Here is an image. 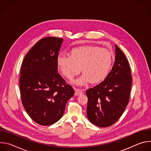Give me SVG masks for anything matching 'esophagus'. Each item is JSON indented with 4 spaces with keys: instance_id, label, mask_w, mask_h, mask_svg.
<instances>
[{
    "instance_id": "esophagus-1",
    "label": "esophagus",
    "mask_w": 151,
    "mask_h": 151,
    "mask_svg": "<svg viewBox=\"0 0 151 151\" xmlns=\"http://www.w3.org/2000/svg\"><path fill=\"white\" fill-rule=\"evenodd\" d=\"M75 96H79V95L82 94V91L81 90H79V89L75 88Z\"/></svg>"
}]
</instances>
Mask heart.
<instances>
[{
    "instance_id": "heart-1",
    "label": "heart",
    "mask_w": 151,
    "mask_h": 151,
    "mask_svg": "<svg viewBox=\"0 0 151 151\" xmlns=\"http://www.w3.org/2000/svg\"><path fill=\"white\" fill-rule=\"evenodd\" d=\"M113 63L112 52L96 46H83L73 49L70 55L60 54L57 59L60 70L71 79L82 70L83 74L73 81L76 85H85L92 81L97 83L108 75Z\"/></svg>"
}]
</instances>
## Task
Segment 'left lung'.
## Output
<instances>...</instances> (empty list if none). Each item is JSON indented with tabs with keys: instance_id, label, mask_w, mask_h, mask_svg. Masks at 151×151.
<instances>
[{
	"instance_id": "1",
	"label": "left lung",
	"mask_w": 151,
	"mask_h": 151,
	"mask_svg": "<svg viewBox=\"0 0 151 151\" xmlns=\"http://www.w3.org/2000/svg\"><path fill=\"white\" fill-rule=\"evenodd\" d=\"M115 61L106 78L86 91L88 97L87 115L88 120L100 127L115 123L128 103L132 77L128 60L115 45Z\"/></svg>"
}]
</instances>
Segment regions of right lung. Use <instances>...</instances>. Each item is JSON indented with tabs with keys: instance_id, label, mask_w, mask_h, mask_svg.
I'll return each instance as SVG.
<instances>
[{
	"instance_id": "1",
	"label": "right lung",
	"mask_w": 151,
	"mask_h": 151,
	"mask_svg": "<svg viewBox=\"0 0 151 151\" xmlns=\"http://www.w3.org/2000/svg\"><path fill=\"white\" fill-rule=\"evenodd\" d=\"M63 39L47 37L25 56L21 68L20 93L24 109L41 125H50L63 115L74 90L57 73V59Z\"/></svg>"
}]
</instances>
